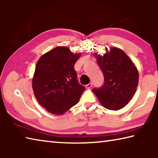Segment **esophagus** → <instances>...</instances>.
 <instances>
[{
  "mask_svg": "<svg viewBox=\"0 0 158 158\" xmlns=\"http://www.w3.org/2000/svg\"><path fill=\"white\" fill-rule=\"evenodd\" d=\"M92 85H93L92 83H89V84L85 85V88H86V89H90V88L92 87Z\"/></svg>",
  "mask_w": 158,
  "mask_h": 158,
  "instance_id": "obj_1",
  "label": "esophagus"
}]
</instances>
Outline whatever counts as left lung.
Here are the masks:
<instances>
[{
	"label": "left lung",
	"instance_id": "obj_1",
	"mask_svg": "<svg viewBox=\"0 0 158 158\" xmlns=\"http://www.w3.org/2000/svg\"><path fill=\"white\" fill-rule=\"evenodd\" d=\"M103 56L95 53L105 78V84L93 91L102 105L109 110H119L129 102L137 90L139 73L135 64L118 48L106 49Z\"/></svg>",
	"mask_w": 158,
	"mask_h": 158
}]
</instances>
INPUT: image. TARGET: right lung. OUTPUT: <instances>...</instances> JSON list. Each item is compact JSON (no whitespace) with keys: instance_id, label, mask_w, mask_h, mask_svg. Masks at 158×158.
I'll return each instance as SVG.
<instances>
[{"instance_id":"obj_1","label":"right lung","mask_w":158,"mask_h":158,"mask_svg":"<svg viewBox=\"0 0 158 158\" xmlns=\"http://www.w3.org/2000/svg\"><path fill=\"white\" fill-rule=\"evenodd\" d=\"M81 54L58 47L40 58L32 82L34 95L42 107L61 115L77 105L85 87L77 81L74 65Z\"/></svg>"}]
</instances>
